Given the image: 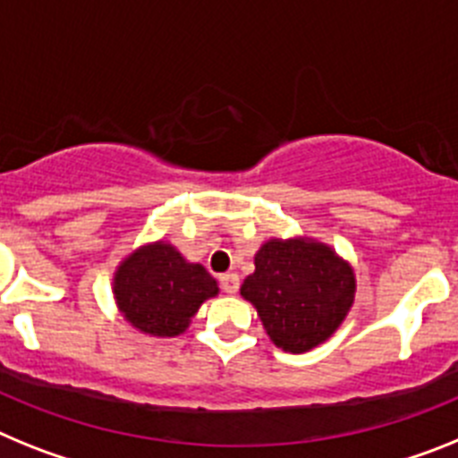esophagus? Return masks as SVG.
I'll return each instance as SVG.
<instances>
[{
  "label": "esophagus",
  "mask_w": 458,
  "mask_h": 458,
  "mask_svg": "<svg viewBox=\"0 0 458 458\" xmlns=\"http://www.w3.org/2000/svg\"><path fill=\"white\" fill-rule=\"evenodd\" d=\"M221 288H224V293H228V295H234L237 290H240V276L234 272H228L221 276Z\"/></svg>",
  "instance_id": "esophagus-1"
}]
</instances>
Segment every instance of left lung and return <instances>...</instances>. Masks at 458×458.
Returning a JSON list of instances; mask_svg holds the SVG:
<instances>
[{
    "label": "left lung",
    "mask_w": 458,
    "mask_h": 458,
    "mask_svg": "<svg viewBox=\"0 0 458 458\" xmlns=\"http://www.w3.org/2000/svg\"><path fill=\"white\" fill-rule=\"evenodd\" d=\"M240 293L276 348L300 355L332 336L355 304V269L325 242L272 237L253 258Z\"/></svg>",
    "instance_id": "left-lung-1"
}]
</instances>
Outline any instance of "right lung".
<instances>
[{"mask_svg": "<svg viewBox=\"0 0 458 458\" xmlns=\"http://www.w3.org/2000/svg\"><path fill=\"white\" fill-rule=\"evenodd\" d=\"M216 295V278L168 240L135 246L113 274L117 311L131 327L157 339L184 334L198 309Z\"/></svg>", "mask_w": 458, "mask_h": 458, "instance_id": "1", "label": "right lung"}]
</instances>
